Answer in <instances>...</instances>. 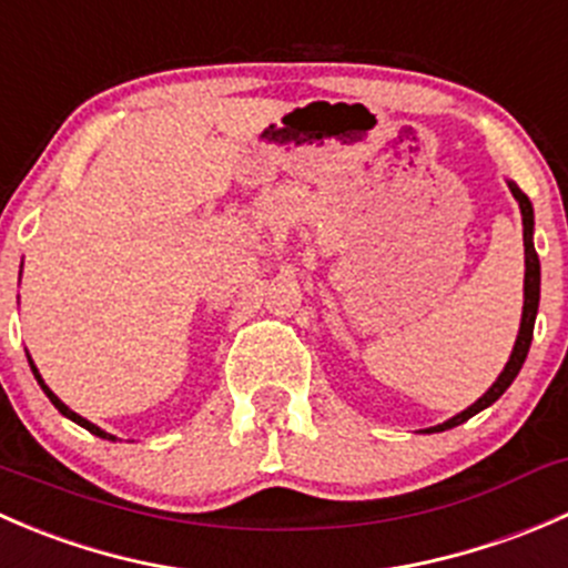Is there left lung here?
Instances as JSON below:
<instances>
[{"label": "left lung", "instance_id": "left-lung-1", "mask_svg": "<svg viewBox=\"0 0 568 568\" xmlns=\"http://www.w3.org/2000/svg\"><path fill=\"white\" fill-rule=\"evenodd\" d=\"M511 194L517 197L519 211H523V225H525V307H523V324H519V335H517V343H514L511 359L506 363L503 374L497 376L495 385L484 393V398H478L473 406H469V409H464L462 415L450 417L448 423L428 428V432H445V428L459 426V423L469 420L473 415H478L480 409H486V406L495 404V400L508 390V385L517 379L519 368H523L525 357H528V348L532 341V324H536V311H538V288H541V263H538L536 247H532V205H530L528 194L519 192L514 183H511Z\"/></svg>", "mask_w": 568, "mask_h": 568}]
</instances>
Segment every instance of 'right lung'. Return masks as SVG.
<instances>
[{
  "instance_id": "right-lung-1",
  "label": "right lung",
  "mask_w": 568,
  "mask_h": 568,
  "mask_svg": "<svg viewBox=\"0 0 568 568\" xmlns=\"http://www.w3.org/2000/svg\"><path fill=\"white\" fill-rule=\"evenodd\" d=\"M30 365H32V363H30ZM32 374H36L38 385H40V387H43V393H45V395H49V400H51V404H54V406H57V409H60V412H62V415H65V417H71V420H73V423H79V426H82V428H88V432H90V434H95V437H101V439H114V437H112V434L101 432V428H99V426H93V423H90V420H84V417H79V415H77V412H73V409H68V406H65V404H62V400H60V398H57V395H54V393H51V390H49V387H45V385H43V379H40V374H38V368H36V365H32Z\"/></svg>"
}]
</instances>
